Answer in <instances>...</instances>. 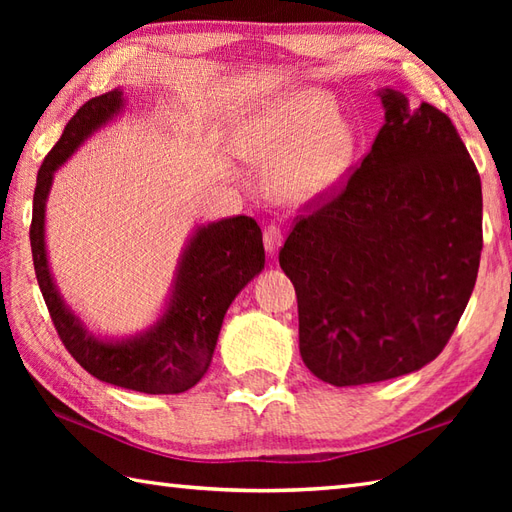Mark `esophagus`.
Listing matches in <instances>:
<instances>
[{
	"mask_svg": "<svg viewBox=\"0 0 512 512\" xmlns=\"http://www.w3.org/2000/svg\"><path fill=\"white\" fill-rule=\"evenodd\" d=\"M281 242H284V231H281L279 226L270 224V226L264 228V246H266V250H268L270 255L277 253Z\"/></svg>",
	"mask_w": 512,
	"mask_h": 512,
	"instance_id": "34e87169",
	"label": "esophagus"
}]
</instances>
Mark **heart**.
I'll return each mask as SVG.
<instances>
[{"mask_svg":"<svg viewBox=\"0 0 512 512\" xmlns=\"http://www.w3.org/2000/svg\"><path fill=\"white\" fill-rule=\"evenodd\" d=\"M334 101L306 92L279 105L248 129L246 154L262 167H275L270 193L286 204L325 198L356 154V134L343 118H332Z\"/></svg>","mask_w":512,"mask_h":512,"instance_id":"heart-1","label":"heart"}]
</instances>
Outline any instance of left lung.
I'll use <instances>...</instances> for the list:
<instances>
[{"mask_svg":"<svg viewBox=\"0 0 512 512\" xmlns=\"http://www.w3.org/2000/svg\"><path fill=\"white\" fill-rule=\"evenodd\" d=\"M385 125L361 165L303 204L279 250L299 352L334 387L380 383L436 358L482 253V182L451 118L380 92Z\"/></svg>","mask_w":512,"mask_h":512,"instance_id":"obj_1","label":"left lung"}]
</instances>
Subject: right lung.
Listing matches in <instances>:
<instances>
[{
  "instance_id": "right-lung-1",
  "label": "right lung",
  "mask_w": 512,
  "mask_h": 512,
  "mask_svg": "<svg viewBox=\"0 0 512 512\" xmlns=\"http://www.w3.org/2000/svg\"><path fill=\"white\" fill-rule=\"evenodd\" d=\"M121 107V90L90 99L70 118L57 145L43 158L32 198V262L54 330L85 372L103 383L143 394H182L209 369L224 314L237 292L262 273L266 262L262 228L248 215L226 217L198 228L182 255L169 308L149 332L107 343L83 330L52 284L43 244V213L52 173L94 129L121 112Z\"/></svg>"
}]
</instances>
